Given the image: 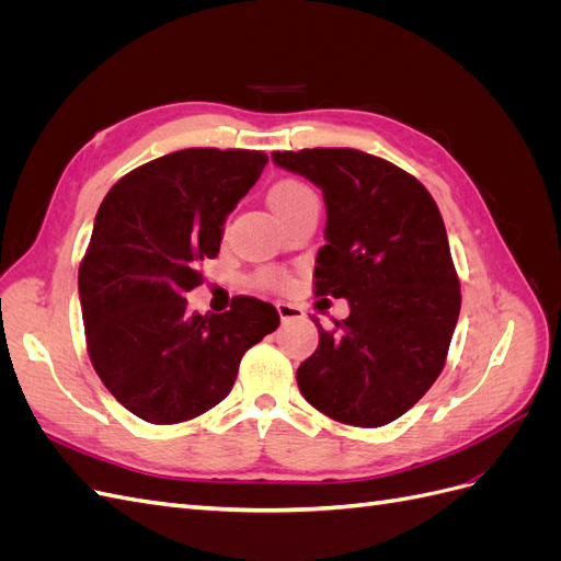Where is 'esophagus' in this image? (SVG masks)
I'll list each match as a JSON object with an SVG mask.
<instances>
[{
	"label": "esophagus",
	"mask_w": 561,
	"mask_h": 561,
	"mask_svg": "<svg viewBox=\"0 0 561 561\" xmlns=\"http://www.w3.org/2000/svg\"><path fill=\"white\" fill-rule=\"evenodd\" d=\"M276 311H278V316H280L283 322H290V320L304 316L301 307H297V304H287V301H278V304H276Z\"/></svg>",
	"instance_id": "34e87169"
}]
</instances>
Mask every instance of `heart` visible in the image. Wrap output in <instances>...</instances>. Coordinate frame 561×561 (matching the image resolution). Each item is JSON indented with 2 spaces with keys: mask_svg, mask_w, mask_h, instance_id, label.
<instances>
[{
  "mask_svg": "<svg viewBox=\"0 0 561 561\" xmlns=\"http://www.w3.org/2000/svg\"><path fill=\"white\" fill-rule=\"evenodd\" d=\"M309 192H311V190H309L307 184L295 182V180H283V182L271 186V192H268V206L274 208L276 215H280V213H285L290 206H295V203H297L301 196H307ZM260 283H262V285H268V287H285V285H287V276L283 274V271H278V268H268V271H262V274H260Z\"/></svg>",
  "mask_w": 561,
  "mask_h": 561,
  "instance_id": "1",
  "label": "heart"
}]
</instances>
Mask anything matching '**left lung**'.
<instances>
[{
  "instance_id": "1",
  "label": "left lung",
  "mask_w": 561,
  "mask_h": 561,
  "mask_svg": "<svg viewBox=\"0 0 561 561\" xmlns=\"http://www.w3.org/2000/svg\"><path fill=\"white\" fill-rule=\"evenodd\" d=\"M276 165L322 190L325 245L316 295L348 299L297 369L301 396L325 416L379 428L402 416L445 367L461 311L437 203L414 175L346 147L274 151Z\"/></svg>"
}]
</instances>
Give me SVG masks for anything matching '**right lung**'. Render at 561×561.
<instances>
[{
	"label": "right lung",
	"mask_w": 561,
	"mask_h": 561,
	"mask_svg": "<svg viewBox=\"0 0 561 561\" xmlns=\"http://www.w3.org/2000/svg\"><path fill=\"white\" fill-rule=\"evenodd\" d=\"M266 161L254 149H182L135 168L100 203L79 266L87 348L105 388L142 421L171 426L213 410L243 353L278 328V311L254 297L213 316L190 313L184 299Z\"/></svg>",
	"instance_id": "add662e5"
}]
</instances>
